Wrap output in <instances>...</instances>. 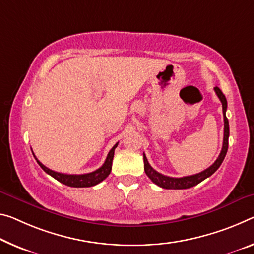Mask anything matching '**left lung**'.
<instances>
[{"label": "left lung", "instance_id": "obj_1", "mask_svg": "<svg viewBox=\"0 0 254 254\" xmlns=\"http://www.w3.org/2000/svg\"><path fill=\"white\" fill-rule=\"evenodd\" d=\"M214 89H215L216 95L218 96V98L220 99L221 105H223V116H224V141H223V148H221V151L218 156V158L216 159V162L212 164L210 167H208L207 170H204L201 173H198V174L184 176V178H171V176L163 175L157 171H155L154 168L150 166V164L148 163L146 155L143 154L144 172H146L148 178L150 179L155 184L158 185V187L163 189H172V190H181V189L192 188L214 174V173L219 168L221 163H223L225 156L227 154L228 136H229V124H228V120L226 118L227 100H226V97H225V95L221 92V90L218 87H215Z\"/></svg>", "mask_w": 254, "mask_h": 254}]
</instances>
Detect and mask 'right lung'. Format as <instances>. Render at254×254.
<instances>
[{"label": "right lung", "instance_id": "add662e5", "mask_svg": "<svg viewBox=\"0 0 254 254\" xmlns=\"http://www.w3.org/2000/svg\"><path fill=\"white\" fill-rule=\"evenodd\" d=\"M118 143H116L115 146L111 149L110 152H108L106 160L105 163L103 164V166L99 167L98 170H96L94 172L87 173V174H79V175L63 174V173L54 172L50 170V168H47L45 165L40 163L37 158H36V160H37L39 166L42 167L48 175H51L52 178L58 180L59 182H61L63 184L67 185V187H72V188H89L100 183L102 181L105 180L108 175H110V173L112 171V163H113V157H114V150L115 148L118 147Z\"/></svg>", "mask_w": 254, "mask_h": 254}]
</instances>
